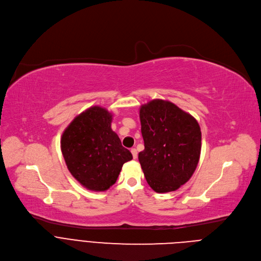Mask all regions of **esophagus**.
<instances>
[{"instance_id": "1", "label": "esophagus", "mask_w": 261, "mask_h": 261, "mask_svg": "<svg viewBox=\"0 0 261 261\" xmlns=\"http://www.w3.org/2000/svg\"><path fill=\"white\" fill-rule=\"evenodd\" d=\"M131 153H132V156L134 159L137 158V150L136 148H131Z\"/></svg>"}]
</instances>
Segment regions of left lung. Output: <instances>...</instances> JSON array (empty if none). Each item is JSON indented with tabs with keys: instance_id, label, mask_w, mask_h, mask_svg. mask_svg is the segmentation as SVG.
<instances>
[{
	"instance_id": "left-lung-1",
	"label": "left lung",
	"mask_w": 261,
	"mask_h": 261,
	"mask_svg": "<svg viewBox=\"0 0 261 261\" xmlns=\"http://www.w3.org/2000/svg\"><path fill=\"white\" fill-rule=\"evenodd\" d=\"M144 150L138 160L150 187L158 193L177 190L194 173L201 151L197 121L175 104L155 99L139 110Z\"/></svg>"
}]
</instances>
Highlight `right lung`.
<instances>
[{"mask_svg":"<svg viewBox=\"0 0 261 261\" xmlns=\"http://www.w3.org/2000/svg\"><path fill=\"white\" fill-rule=\"evenodd\" d=\"M113 115L92 106L74 119L63 132L61 150L70 173L85 188L106 191L113 186L132 154L111 129Z\"/></svg>","mask_w":261,"mask_h":261,"instance_id":"right-lung-1","label":"right lung"}]
</instances>
